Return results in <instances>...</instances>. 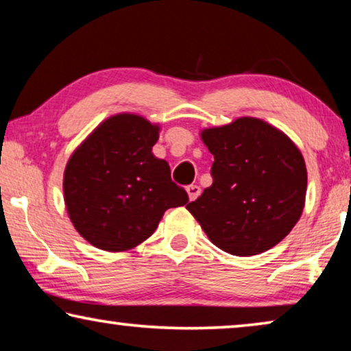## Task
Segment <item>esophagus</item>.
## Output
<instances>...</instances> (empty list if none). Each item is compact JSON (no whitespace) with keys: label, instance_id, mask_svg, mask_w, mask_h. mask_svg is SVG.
<instances>
[{"label":"esophagus","instance_id":"34e87169","mask_svg":"<svg viewBox=\"0 0 351 351\" xmlns=\"http://www.w3.org/2000/svg\"><path fill=\"white\" fill-rule=\"evenodd\" d=\"M186 191H187V195H189V200H191V202L197 200L198 195H200V193H202V189H200V187L195 186V184L187 186V187H186Z\"/></svg>","mask_w":351,"mask_h":351}]
</instances>
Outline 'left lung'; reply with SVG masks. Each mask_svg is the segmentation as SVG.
I'll use <instances>...</instances> for the list:
<instances>
[{
	"label": "left lung",
	"instance_id": "1",
	"mask_svg": "<svg viewBox=\"0 0 351 351\" xmlns=\"http://www.w3.org/2000/svg\"><path fill=\"white\" fill-rule=\"evenodd\" d=\"M213 184L186 208L208 238L247 257L280 243L300 221L307 171L291 140L257 118L206 129Z\"/></svg>",
	"mask_w": 351,
	"mask_h": 351
}]
</instances>
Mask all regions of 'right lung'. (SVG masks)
<instances>
[{
  "mask_svg": "<svg viewBox=\"0 0 351 351\" xmlns=\"http://www.w3.org/2000/svg\"><path fill=\"white\" fill-rule=\"evenodd\" d=\"M159 128L137 114L104 121L71 156L64 202L77 232L96 247L119 252L154 233L164 213L189 202L170 167L151 149Z\"/></svg>",
  "mask_w": 351,
  "mask_h": 351,
  "instance_id": "right-lung-1",
  "label": "right lung"
}]
</instances>
